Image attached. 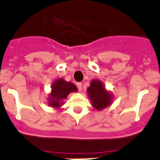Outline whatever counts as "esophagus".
<instances>
[{"label":"esophagus","mask_w":160,"mask_h":160,"mask_svg":"<svg viewBox=\"0 0 160 160\" xmlns=\"http://www.w3.org/2000/svg\"><path fill=\"white\" fill-rule=\"evenodd\" d=\"M76 85H77L78 90L80 91V92L82 90V84H81V83H77V84H76Z\"/></svg>","instance_id":"esophagus-1"}]
</instances>
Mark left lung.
I'll return each mask as SVG.
<instances>
[{
    "label": "left lung",
    "instance_id": "obj_1",
    "mask_svg": "<svg viewBox=\"0 0 160 160\" xmlns=\"http://www.w3.org/2000/svg\"><path fill=\"white\" fill-rule=\"evenodd\" d=\"M88 97L91 100V104L98 111H102L109 107L113 101V95L107 90L103 83L98 79L90 82V86L87 88Z\"/></svg>",
    "mask_w": 160,
    "mask_h": 160
}]
</instances>
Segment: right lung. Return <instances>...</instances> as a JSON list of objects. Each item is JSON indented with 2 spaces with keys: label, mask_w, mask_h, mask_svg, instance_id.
Masks as SVG:
<instances>
[{
  "label": "right lung",
  "mask_w": 160,
  "mask_h": 160,
  "mask_svg": "<svg viewBox=\"0 0 160 160\" xmlns=\"http://www.w3.org/2000/svg\"><path fill=\"white\" fill-rule=\"evenodd\" d=\"M77 88L73 83L68 82L62 78H58L51 85V92L48 98L49 107L59 109L63 105V100L72 92H77Z\"/></svg>",
  "instance_id": "add662e5"
}]
</instances>
